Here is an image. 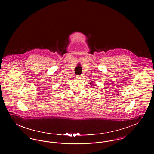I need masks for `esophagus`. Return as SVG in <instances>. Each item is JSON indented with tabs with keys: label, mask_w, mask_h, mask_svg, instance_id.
Listing matches in <instances>:
<instances>
[{
	"label": "esophagus",
	"mask_w": 154,
	"mask_h": 154,
	"mask_svg": "<svg viewBox=\"0 0 154 154\" xmlns=\"http://www.w3.org/2000/svg\"><path fill=\"white\" fill-rule=\"evenodd\" d=\"M81 78H82V75H77V79H80Z\"/></svg>",
	"instance_id": "obj_1"
}]
</instances>
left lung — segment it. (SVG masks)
I'll return each instance as SVG.
<instances>
[{
	"instance_id": "1",
	"label": "left lung",
	"mask_w": 154,
	"mask_h": 154,
	"mask_svg": "<svg viewBox=\"0 0 154 154\" xmlns=\"http://www.w3.org/2000/svg\"><path fill=\"white\" fill-rule=\"evenodd\" d=\"M91 83H90V84H91V85H92V84H93V81H91Z\"/></svg>"
}]
</instances>
